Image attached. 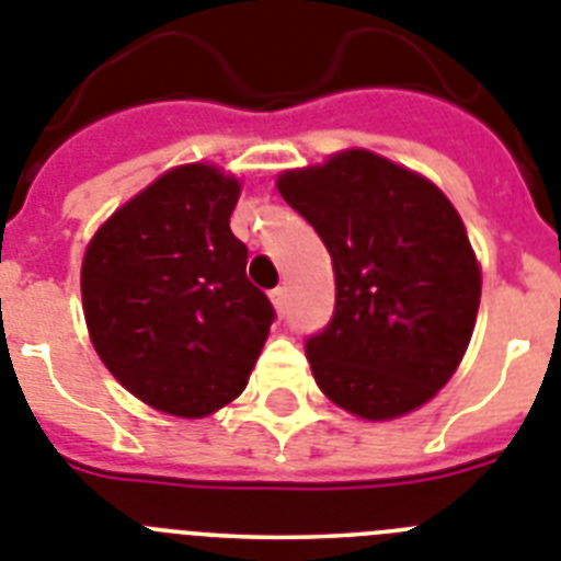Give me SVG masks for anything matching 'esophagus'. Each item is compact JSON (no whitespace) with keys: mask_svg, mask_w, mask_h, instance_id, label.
Wrapping results in <instances>:
<instances>
[{"mask_svg":"<svg viewBox=\"0 0 561 561\" xmlns=\"http://www.w3.org/2000/svg\"><path fill=\"white\" fill-rule=\"evenodd\" d=\"M272 304H275V309L280 314L286 312V289H284V286H277V289H272Z\"/></svg>","mask_w":561,"mask_h":561,"instance_id":"1","label":"esophagus"}]
</instances>
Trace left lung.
<instances>
[{
    "mask_svg": "<svg viewBox=\"0 0 561 561\" xmlns=\"http://www.w3.org/2000/svg\"><path fill=\"white\" fill-rule=\"evenodd\" d=\"M277 188L318 231L335 272V312L307 337L323 396L369 421L430 401L456 373L481 298L453 203L373 151L286 171Z\"/></svg>",
    "mask_w": 561,
    "mask_h": 561,
    "instance_id": "obj_1",
    "label": "left lung"
}]
</instances>
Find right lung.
I'll use <instances>...</instances> for the list:
<instances>
[{
    "instance_id": "obj_1",
    "label": "right lung",
    "mask_w": 561,
    "mask_h": 561,
    "mask_svg": "<svg viewBox=\"0 0 561 561\" xmlns=\"http://www.w3.org/2000/svg\"><path fill=\"white\" fill-rule=\"evenodd\" d=\"M238 194L211 165H180L125 203L82 261L96 355L163 413L201 419L238 398L275 321L229 229Z\"/></svg>"
}]
</instances>
